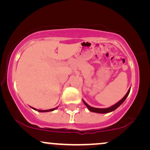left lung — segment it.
<instances>
[{
  "label": "left lung",
  "instance_id": "1",
  "mask_svg": "<svg viewBox=\"0 0 150 150\" xmlns=\"http://www.w3.org/2000/svg\"><path fill=\"white\" fill-rule=\"evenodd\" d=\"M130 88H131V87H130L128 89V92L126 93V94L119 101H118V102L116 103V104H115L114 105H113V106H110V107L108 108H94V107H92V106H90L89 104H87V103L85 102V101L82 99V101H83V103L85 104V105L86 106H87V108H88L89 111H92V112H94V113H110V112H112V111H114V110H116L117 108H118L119 106L123 104V102H124V101L125 100V99H126L127 97H128L129 93H130Z\"/></svg>",
  "mask_w": 150,
  "mask_h": 150
}]
</instances>
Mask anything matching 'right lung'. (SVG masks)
I'll return each instance as SVG.
<instances>
[{
	"instance_id": "right-lung-1",
	"label": "right lung",
	"mask_w": 150,
	"mask_h": 150,
	"mask_svg": "<svg viewBox=\"0 0 150 150\" xmlns=\"http://www.w3.org/2000/svg\"><path fill=\"white\" fill-rule=\"evenodd\" d=\"M30 107H31V106H30ZM31 108H32V109L35 110V111H39V112H49V111H54V110H56L58 107H56V108H51V109H48V110H39V109H37V108H33V107H31Z\"/></svg>"
}]
</instances>
